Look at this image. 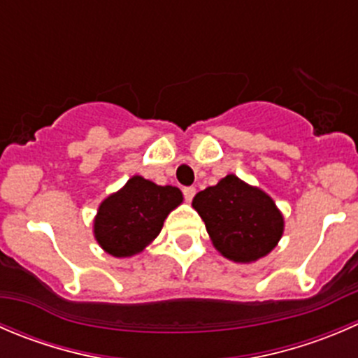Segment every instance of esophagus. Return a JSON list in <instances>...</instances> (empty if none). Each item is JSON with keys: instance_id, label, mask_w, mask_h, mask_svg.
Segmentation results:
<instances>
[{"instance_id": "esophagus-1", "label": "esophagus", "mask_w": 358, "mask_h": 358, "mask_svg": "<svg viewBox=\"0 0 358 358\" xmlns=\"http://www.w3.org/2000/svg\"><path fill=\"white\" fill-rule=\"evenodd\" d=\"M183 196H185V201H192V197L196 196V189H194V187H185V189H183Z\"/></svg>"}]
</instances>
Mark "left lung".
Here are the masks:
<instances>
[{"instance_id":"8db88e82","label":"left lung","mask_w":358,"mask_h":358,"mask_svg":"<svg viewBox=\"0 0 358 358\" xmlns=\"http://www.w3.org/2000/svg\"><path fill=\"white\" fill-rule=\"evenodd\" d=\"M192 208L203 218L218 253L232 262L252 264L269 255L285 229V218L273 197L236 175L197 192Z\"/></svg>"}]
</instances>
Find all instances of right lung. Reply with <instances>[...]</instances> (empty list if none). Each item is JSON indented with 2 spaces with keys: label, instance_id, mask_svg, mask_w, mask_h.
<instances>
[{
  "label": "right lung",
  "instance_id": "obj_1",
  "mask_svg": "<svg viewBox=\"0 0 358 358\" xmlns=\"http://www.w3.org/2000/svg\"><path fill=\"white\" fill-rule=\"evenodd\" d=\"M183 203L178 187L157 185L140 175L101 201L94 217V238L108 255L124 259L143 252L164 220Z\"/></svg>",
  "mask_w": 358,
  "mask_h": 358
}]
</instances>
